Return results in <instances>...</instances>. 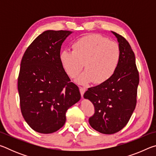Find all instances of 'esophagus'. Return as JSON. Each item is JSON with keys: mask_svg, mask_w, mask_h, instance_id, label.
Instances as JSON below:
<instances>
[{"mask_svg": "<svg viewBox=\"0 0 156 156\" xmlns=\"http://www.w3.org/2000/svg\"><path fill=\"white\" fill-rule=\"evenodd\" d=\"M86 91V88L85 87H80V94H81V96L83 97V95L84 94V92Z\"/></svg>", "mask_w": 156, "mask_h": 156, "instance_id": "1", "label": "esophagus"}]
</instances>
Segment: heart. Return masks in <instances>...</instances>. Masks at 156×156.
Masks as SVG:
<instances>
[{
	"instance_id": "heart-1",
	"label": "heart",
	"mask_w": 156,
	"mask_h": 156,
	"mask_svg": "<svg viewBox=\"0 0 156 156\" xmlns=\"http://www.w3.org/2000/svg\"><path fill=\"white\" fill-rule=\"evenodd\" d=\"M73 51L60 52V60L67 75L75 78L83 69L85 71L77 78V83L87 84L94 81L104 83L114 74L120 61L118 44L98 34H89L73 43Z\"/></svg>"
}]
</instances>
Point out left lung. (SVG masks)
I'll use <instances>...</instances> for the list:
<instances>
[{
	"mask_svg": "<svg viewBox=\"0 0 156 156\" xmlns=\"http://www.w3.org/2000/svg\"><path fill=\"white\" fill-rule=\"evenodd\" d=\"M120 51V61L112 78L89 88L84 98L93 103L94 114L89 125L104 134L118 132L128 123L136 106L139 73L135 54L126 39L115 32Z\"/></svg>",
	"mask_w": 156,
	"mask_h": 156,
	"instance_id": "obj_1",
	"label": "left lung"
}]
</instances>
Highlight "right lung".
Segmentation results:
<instances>
[{
    "instance_id": "right-lung-1",
    "label": "right lung",
    "mask_w": 156,
    "mask_h": 156,
    "mask_svg": "<svg viewBox=\"0 0 156 156\" xmlns=\"http://www.w3.org/2000/svg\"><path fill=\"white\" fill-rule=\"evenodd\" d=\"M72 31L47 30L26 49L20 63L18 90L20 110L29 126L51 133L65 125L66 112L80 99L60 60L63 42Z\"/></svg>"
}]
</instances>
